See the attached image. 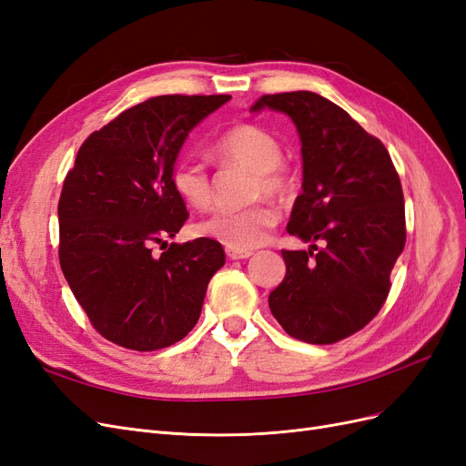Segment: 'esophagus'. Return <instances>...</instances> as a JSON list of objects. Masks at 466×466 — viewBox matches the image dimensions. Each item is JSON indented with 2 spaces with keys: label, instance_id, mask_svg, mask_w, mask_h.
I'll return each mask as SVG.
<instances>
[{
  "label": "esophagus",
  "instance_id": "obj_1",
  "mask_svg": "<svg viewBox=\"0 0 466 466\" xmlns=\"http://www.w3.org/2000/svg\"><path fill=\"white\" fill-rule=\"evenodd\" d=\"M225 252H228V257H229L231 260H243V258L252 257V250H235V248H225Z\"/></svg>",
  "mask_w": 466,
  "mask_h": 466
}]
</instances>
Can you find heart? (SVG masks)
<instances>
[{"label":"heart","instance_id":"b5f03b06","mask_svg":"<svg viewBox=\"0 0 466 466\" xmlns=\"http://www.w3.org/2000/svg\"><path fill=\"white\" fill-rule=\"evenodd\" d=\"M216 159L225 167H243L252 173L248 198L284 196L289 177L281 165V146L260 126L241 124L218 137ZM171 187L178 198L194 209H206L214 202V182L204 163L182 155L171 168ZM279 219L274 204L260 200L238 209H219L196 225V235L214 238L228 248L250 250L268 241Z\"/></svg>","mask_w":466,"mask_h":466}]
</instances>
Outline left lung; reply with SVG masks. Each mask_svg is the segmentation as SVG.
I'll use <instances>...</instances> for the list:
<instances>
[{"instance_id":"obj_1","label":"left lung","mask_w":466,"mask_h":466,"mask_svg":"<svg viewBox=\"0 0 466 466\" xmlns=\"http://www.w3.org/2000/svg\"><path fill=\"white\" fill-rule=\"evenodd\" d=\"M264 108L284 112L298 128L303 192L288 233L311 243L309 250H281L288 272L268 305L289 336L334 344L361 330L387 299L406 243L400 178L380 139L329 98L264 95L250 110Z\"/></svg>"}]
</instances>
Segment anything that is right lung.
<instances>
[{
	"label": "right lung",
	"instance_id": "1",
	"mask_svg": "<svg viewBox=\"0 0 466 466\" xmlns=\"http://www.w3.org/2000/svg\"><path fill=\"white\" fill-rule=\"evenodd\" d=\"M229 95H163L124 110L77 151L58 202L60 266L96 332L153 351L200 319L211 276L225 264L214 238L171 243L188 211L171 168L194 126ZM165 244L159 258L152 245Z\"/></svg>",
	"mask_w": 466,
	"mask_h": 466
}]
</instances>
